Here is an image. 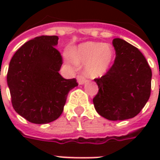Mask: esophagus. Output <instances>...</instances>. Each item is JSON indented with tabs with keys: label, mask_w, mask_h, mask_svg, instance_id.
I'll return each mask as SVG.
<instances>
[{
	"label": "esophagus",
	"mask_w": 160,
	"mask_h": 160,
	"mask_svg": "<svg viewBox=\"0 0 160 160\" xmlns=\"http://www.w3.org/2000/svg\"><path fill=\"white\" fill-rule=\"evenodd\" d=\"M77 81H78V83L80 84V85H83V84L87 82V80H86V78L83 75H78L77 76Z\"/></svg>",
	"instance_id": "34e87169"
}]
</instances>
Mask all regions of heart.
Masks as SVG:
<instances>
[{
  "label": "heart",
  "mask_w": 160,
  "mask_h": 160,
  "mask_svg": "<svg viewBox=\"0 0 160 160\" xmlns=\"http://www.w3.org/2000/svg\"><path fill=\"white\" fill-rule=\"evenodd\" d=\"M114 57V50L108 43L86 42L80 43L70 53L67 60L80 67L85 65V73L91 78L104 75L111 66Z\"/></svg>",
  "instance_id": "heart-1"
}]
</instances>
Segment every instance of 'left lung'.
Wrapping results in <instances>:
<instances>
[{"instance_id": "left-lung-1", "label": "left lung", "mask_w": 160, "mask_h": 160, "mask_svg": "<svg viewBox=\"0 0 160 160\" xmlns=\"http://www.w3.org/2000/svg\"><path fill=\"white\" fill-rule=\"evenodd\" d=\"M114 64L104 76L95 79L98 92L93 98L95 110L103 118L122 121L134 118L151 94L152 70L145 56L134 46L114 38Z\"/></svg>"}]
</instances>
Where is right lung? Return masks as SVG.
Instances as JSON below:
<instances>
[{"label": "right lung", "instance_id": "add662e5", "mask_svg": "<svg viewBox=\"0 0 160 160\" xmlns=\"http://www.w3.org/2000/svg\"><path fill=\"white\" fill-rule=\"evenodd\" d=\"M57 36H40L26 42L10 61L7 75L15 111L32 123L44 124L62 115L75 79L59 73L62 58L56 49Z\"/></svg>", "mask_w": 160, "mask_h": 160}]
</instances>
